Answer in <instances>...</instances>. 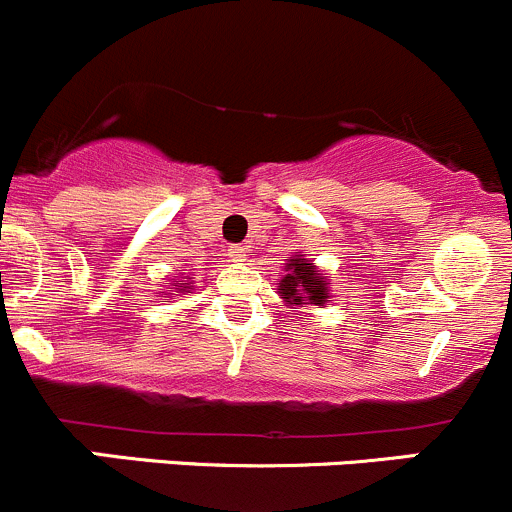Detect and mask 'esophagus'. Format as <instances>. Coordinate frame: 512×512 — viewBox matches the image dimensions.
<instances>
[{"mask_svg": "<svg viewBox=\"0 0 512 512\" xmlns=\"http://www.w3.org/2000/svg\"><path fill=\"white\" fill-rule=\"evenodd\" d=\"M246 256H249V249H246V246H231L229 249L231 261H246Z\"/></svg>", "mask_w": 512, "mask_h": 512, "instance_id": "1", "label": "esophagus"}]
</instances>
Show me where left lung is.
Returning <instances> with one entry per match:
<instances>
[{"label": "left lung", "mask_w": 512, "mask_h": 512, "mask_svg": "<svg viewBox=\"0 0 512 512\" xmlns=\"http://www.w3.org/2000/svg\"><path fill=\"white\" fill-rule=\"evenodd\" d=\"M286 261V268H283L286 273L276 283V293L283 298V306H328V301H331L328 281L331 278L323 271H318V266H313L311 258H306V254H301V251H296Z\"/></svg>", "instance_id": "left-lung-1"}]
</instances>
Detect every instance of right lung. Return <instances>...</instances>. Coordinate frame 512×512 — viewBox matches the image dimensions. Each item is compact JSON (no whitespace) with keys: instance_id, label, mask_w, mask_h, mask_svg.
<instances>
[{"instance_id":"right-lung-1","label":"right lung","mask_w":512,"mask_h":512,"mask_svg":"<svg viewBox=\"0 0 512 512\" xmlns=\"http://www.w3.org/2000/svg\"><path fill=\"white\" fill-rule=\"evenodd\" d=\"M171 281H174V283H171V286H174V291H161V296H164V301H171V298H176V296H184V293H191V288H194V286H191V283H194V281H189V278H186V281H184V276H181V281H179V278H171Z\"/></svg>"}]
</instances>
